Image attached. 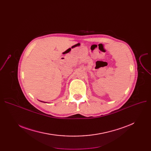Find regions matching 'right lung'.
Listing matches in <instances>:
<instances>
[{
  "mask_svg": "<svg viewBox=\"0 0 151 151\" xmlns=\"http://www.w3.org/2000/svg\"><path fill=\"white\" fill-rule=\"evenodd\" d=\"M42 102H43V101H42Z\"/></svg>",
  "mask_w": 151,
  "mask_h": 151,
  "instance_id": "obj_1",
  "label": "right lung"
}]
</instances>
